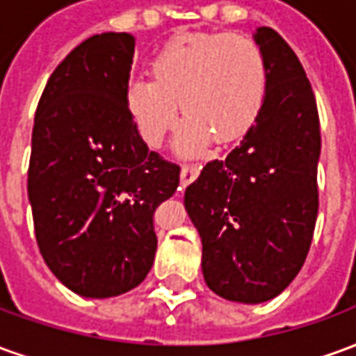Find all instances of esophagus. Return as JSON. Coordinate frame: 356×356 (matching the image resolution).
Returning a JSON list of instances; mask_svg holds the SVG:
<instances>
[{
  "instance_id": "obj_1",
  "label": "esophagus",
  "mask_w": 356,
  "mask_h": 356,
  "mask_svg": "<svg viewBox=\"0 0 356 356\" xmlns=\"http://www.w3.org/2000/svg\"><path fill=\"white\" fill-rule=\"evenodd\" d=\"M200 165H183V168H181V185H191L194 179L200 175Z\"/></svg>"
}]
</instances>
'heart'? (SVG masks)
I'll return each mask as SVG.
<instances>
[{
	"label": "heart",
	"instance_id": "obj_1",
	"mask_svg": "<svg viewBox=\"0 0 356 356\" xmlns=\"http://www.w3.org/2000/svg\"><path fill=\"white\" fill-rule=\"evenodd\" d=\"M150 80L125 88V108L140 139L160 147L181 112L188 116L177 152H202L211 135L221 143L242 137L259 116L267 95L261 47L240 34H194L171 40L150 63Z\"/></svg>",
	"mask_w": 356,
	"mask_h": 356
}]
</instances>
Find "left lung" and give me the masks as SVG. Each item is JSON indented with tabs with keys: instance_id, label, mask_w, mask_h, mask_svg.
I'll use <instances>...</instances> for the list:
<instances>
[{
	"instance_id": "1",
	"label": "left lung",
	"mask_w": 356,
	"mask_h": 356,
	"mask_svg": "<svg viewBox=\"0 0 356 356\" xmlns=\"http://www.w3.org/2000/svg\"><path fill=\"white\" fill-rule=\"evenodd\" d=\"M254 42L267 63V95L225 160L206 163L185 191L202 238V273L217 296L263 303L282 293L305 263L318 216L321 124L305 70L273 28Z\"/></svg>"
}]
</instances>
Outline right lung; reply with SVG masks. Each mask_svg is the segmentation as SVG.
I'll return each instance as SVG.
<instances>
[{"instance_id":"right-lung-1","label":"right lung","mask_w":356,"mask_h":356,"mask_svg":"<svg viewBox=\"0 0 356 356\" xmlns=\"http://www.w3.org/2000/svg\"><path fill=\"white\" fill-rule=\"evenodd\" d=\"M131 34L91 35L51 74L35 110L28 200L51 273L81 298H116L154 263L156 208L179 165L150 152L125 108Z\"/></svg>"}]
</instances>
